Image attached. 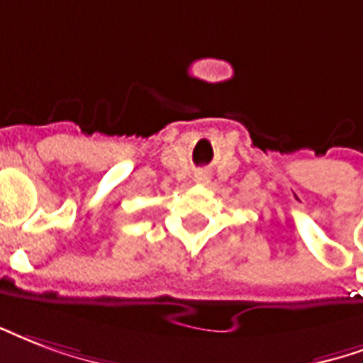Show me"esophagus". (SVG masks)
Here are the masks:
<instances>
[{
	"label": "esophagus",
	"instance_id": "34e87169",
	"mask_svg": "<svg viewBox=\"0 0 363 363\" xmlns=\"http://www.w3.org/2000/svg\"><path fill=\"white\" fill-rule=\"evenodd\" d=\"M193 179H195V182H197V184H208V174L207 172H197V174H195V176H193Z\"/></svg>",
	"mask_w": 363,
	"mask_h": 363
}]
</instances>
